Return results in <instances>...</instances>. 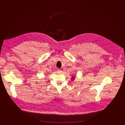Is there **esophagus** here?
<instances>
[{"instance_id": "esophagus-1", "label": "esophagus", "mask_w": 125, "mask_h": 125, "mask_svg": "<svg viewBox=\"0 0 125 125\" xmlns=\"http://www.w3.org/2000/svg\"><path fill=\"white\" fill-rule=\"evenodd\" d=\"M57 71H58V73H62V71L60 69H58V70H57Z\"/></svg>"}]
</instances>
